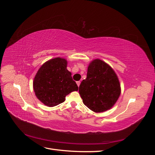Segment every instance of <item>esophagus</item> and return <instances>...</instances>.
Instances as JSON below:
<instances>
[{"label":"esophagus","mask_w":155,"mask_h":155,"mask_svg":"<svg viewBox=\"0 0 155 155\" xmlns=\"http://www.w3.org/2000/svg\"><path fill=\"white\" fill-rule=\"evenodd\" d=\"M77 85H78V87H79L80 84H81V82H80V81H77Z\"/></svg>","instance_id":"obj_1"}]
</instances>
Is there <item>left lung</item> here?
I'll return each mask as SVG.
<instances>
[{"label": "left lung", "mask_w": 155, "mask_h": 155, "mask_svg": "<svg viewBox=\"0 0 155 155\" xmlns=\"http://www.w3.org/2000/svg\"><path fill=\"white\" fill-rule=\"evenodd\" d=\"M79 94L84 104L91 110L95 113L106 111L120 96L119 81L109 65L95 59L88 66L87 78L81 82Z\"/></svg>", "instance_id": "obj_1"}]
</instances>
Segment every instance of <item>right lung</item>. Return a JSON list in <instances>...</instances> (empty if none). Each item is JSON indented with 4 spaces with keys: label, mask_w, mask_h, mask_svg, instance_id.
Masks as SVG:
<instances>
[{
    "label": "right lung",
    "mask_w": 155,
    "mask_h": 155,
    "mask_svg": "<svg viewBox=\"0 0 155 155\" xmlns=\"http://www.w3.org/2000/svg\"><path fill=\"white\" fill-rule=\"evenodd\" d=\"M67 61L60 57L46 62L34 78L36 96L42 103L54 107L63 103L67 94L77 91L78 86L67 69Z\"/></svg>",
    "instance_id": "right-lung-1"
}]
</instances>
